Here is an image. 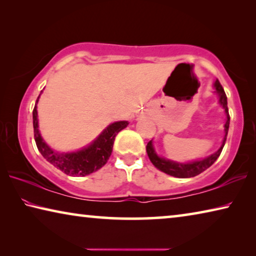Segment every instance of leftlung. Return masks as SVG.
<instances>
[{"mask_svg":"<svg viewBox=\"0 0 256 256\" xmlns=\"http://www.w3.org/2000/svg\"><path fill=\"white\" fill-rule=\"evenodd\" d=\"M214 89H216L214 92L219 96L220 105L222 106V108L224 110V112H226V116H227L226 124H224V136L222 146H220L218 151H216L214 154H212L211 156H209V157H206L204 159L196 160V162H193L182 164V162H172V160H170V159L159 157V156L156 154L152 141H149L148 144H146V154H148L150 162L154 164V166L156 168H158L159 170L164 172V174H168V175L174 176V177H178V178H188V177H194L198 174H201V172H203L206 170H208V168H209L211 164H214L216 159H218L220 154H222L224 146V144H226L230 118H229V112H228L227 96H226V94H224V90L222 88V86L220 84L219 80H216Z\"/></svg>","mask_w":256,"mask_h":256,"instance_id":"left-lung-1","label":"left lung"}]
</instances>
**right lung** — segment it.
<instances>
[{
  "mask_svg": "<svg viewBox=\"0 0 256 256\" xmlns=\"http://www.w3.org/2000/svg\"><path fill=\"white\" fill-rule=\"evenodd\" d=\"M38 99H40V97H38ZM37 102L32 110L34 136L37 148L47 162L70 176H86L100 170L110 157L115 136H118L120 131H122L128 125V120H120V122L112 123L86 148L76 151V152L60 154L50 149L40 136V128H38Z\"/></svg>",
  "mask_w": 256,
  "mask_h": 256,
  "instance_id": "1",
  "label": "right lung"
}]
</instances>
